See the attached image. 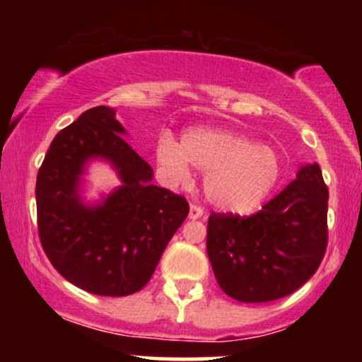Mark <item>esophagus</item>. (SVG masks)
I'll return each instance as SVG.
<instances>
[{"instance_id":"34e87169","label":"esophagus","mask_w":362,"mask_h":362,"mask_svg":"<svg viewBox=\"0 0 362 362\" xmlns=\"http://www.w3.org/2000/svg\"><path fill=\"white\" fill-rule=\"evenodd\" d=\"M202 214H204V209H202L201 206H197V204H190V209H189V219H199V218H202Z\"/></svg>"}]
</instances>
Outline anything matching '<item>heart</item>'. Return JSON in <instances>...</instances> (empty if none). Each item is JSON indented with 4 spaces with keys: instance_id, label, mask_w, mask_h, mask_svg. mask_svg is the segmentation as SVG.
I'll use <instances>...</instances> for the list:
<instances>
[{
    "instance_id": "1",
    "label": "heart",
    "mask_w": 362,
    "mask_h": 362,
    "mask_svg": "<svg viewBox=\"0 0 362 362\" xmlns=\"http://www.w3.org/2000/svg\"><path fill=\"white\" fill-rule=\"evenodd\" d=\"M155 158L170 185L189 184L192 167L204 172V192L211 204L231 214H250L267 199L281 178L276 149L247 136L216 127H192L180 144L163 132Z\"/></svg>"
}]
</instances>
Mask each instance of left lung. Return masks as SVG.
I'll list each match as a JSON object with an SVG mask.
<instances>
[{"instance_id": "8db88e82", "label": "left lung", "mask_w": 362, "mask_h": 362, "mask_svg": "<svg viewBox=\"0 0 362 362\" xmlns=\"http://www.w3.org/2000/svg\"><path fill=\"white\" fill-rule=\"evenodd\" d=\"M328 189L318 163L259 213H211L207 257L219 288L242 303H267L300 289L317 272L327 250Z\"/></svg>"}]
</instances>
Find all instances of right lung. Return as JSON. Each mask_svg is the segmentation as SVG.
<instances>
[{"instance_id":"obj_1","label":"right lung","mask_w":362,"mask_h":362,"mask_svg":"<svg viewBox=\"0 0 362 362\" xmlns=\"http://www.w3.org/2000/svg\"><path fill=\"white\" fill-rule=\"evenodd\" d=\"M115 110L100 105L57 132L37 173V224L57 272L98 296H127L151 279L189 214L185 197L153 185V168L122 136ZM91 159L109 160L121 185L100 203L81 197Z\"/></svg>"}]
</instances>
